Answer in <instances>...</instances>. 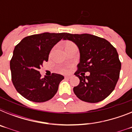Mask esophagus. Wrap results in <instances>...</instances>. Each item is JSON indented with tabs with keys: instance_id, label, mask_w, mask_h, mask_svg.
Instances as JSON below:
<instances>
[{
	"instance_id": "esophagus-1",
	"label": "esophagus",
	"mask_w": 132,
	"mask_h": 132,
	"mask_svg": "<svg viewBox=\"0 0 132 132\" xmlns=\"http://www.w3.org/2000/svg\"><path fill=\"white\" fill-rule=\"evenodd\" d=\"M71 77V76H65V79H69Z\"/></svg>"
}]
</instances>
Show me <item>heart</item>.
<instances>
[{
  "mask_svg": "<svg viewBox=\"0 0 132 132\" xmlns=\"http://www.w3.org/2000/svg\"><path fill=\"white\" fill-rule=\"evenodd\" d=\"M71 44H73V43L71 42H69L67 43V44H66V46H67V45H71ZM65 46V47H66ZM59 72L60 73H67V72H69V67H61L60 69H59Z\"/></svg>",
  "mask_w": 132,
  "mask_h": 132,
  "instance_id": "heart-1",
  "label": "heart"
}]
</instances>
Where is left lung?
Masks as SVG:
<instances>
[{
  "instance_id": "obj_1",
  "label": "left lung",
  "mask_w": 132,
  "mask_h": 132,
  "mask_svg": "<svg viewBox=\"0 0 132 132\" xmlns=\"http://www.w3.org/2000/svg\"><path fill=\"white\" fill-rule=\"evenodd\" d=\"M78 46L80 63L75 75L79 85L73 91L80 100L90 103L101 102L111 94L120 77L121 62L116 48L104 38L94 35L65 34ZM90 72L89 76H85Z\"/></svg>"
}]
</instances>
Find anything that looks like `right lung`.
Segmentation results:
<instances>
[{"label": "right lung", "instance_id": "obj_1", "mask_svg": "<svg viewBox=\"0 0 132 132\" xmlns=\"http://www.w3.org/2000/svg\"><path fill=\"white\" fill-rule=\"evenodd\" d=\"M65 33H45L27 36L16 45L10 62L12 81L20 94L28 101L44 102L57 93L61 75L42 78L39 69L48 61L52 47Z\"/></svg>", "mask_w": 132, "mask_h": 132}]
</instances>
